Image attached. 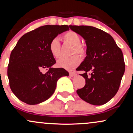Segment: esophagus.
<instances>
[{
  "mask_svg": "<svg viewBox=\"0 0 133 133\" xmlns=\"http://www.w3.org/2000/svg\"><path fill=\"white\" fill-rule=\"evenodd\" d=\"M76 75V74L74 72H69V76H71V77H73V76H74Z\"/></svg>",
  "mask_w": 133,
  "mask_h": 133,
  "instance_id": "34e87169",
  "label": "esophagus"
}]
</instances>
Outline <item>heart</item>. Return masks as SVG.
<instances>
[{"mask_svg":"<svg viewBox=\"0 0 133 133\" xmlns=\"http://www.w3.org/2000/svg\"><path fill=\"white\" fill-rule=\"evenodd\" d=\"M63 39L65 42L74 46V49L72 51V54H75L77 53L81 56H84L86 54V49L81 44V39L75 32H67L63 35ZM49 49L53 57L55 58H59L61 57V44L57 38L52 39L49 43ZM80 57L77 55H74L68 58H61L58 61L57 65L65 69L72 70L76 68L80 64Z\"/></svg>","mask_w":133,"mask_h":133,"instance_id":"b5f03b06","label":"heart"}]
</instances>
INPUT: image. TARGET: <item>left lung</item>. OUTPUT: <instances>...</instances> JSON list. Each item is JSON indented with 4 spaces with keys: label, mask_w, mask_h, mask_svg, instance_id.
Masks as SVG:
<instances>
[{
    "label": "left lung",
    "mask_w": 133,
    "mask_h": 133,
    "mask_svg": "<svg viewBox=\"0 0 133 133\" xmlns=\"http://www.w3.org/2000/svg\"><path fill=\"white\" fill-rule=\"evenodd\" d=\"M70 29L86 41V57L77 71L86 80L84 88L77 90L79 97L87 103L100 106L116 95L125 71L123 54L111 35L88 25H69ZM92 71L90 76L87 72Z\"/></svg>",
    "instance_id": "1"
}]
</instances>
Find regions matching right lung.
I'll return each instance as SVG.
<instances>
[{"instance_id":"1","label":"right lung","mask_w":133,"mask_h":133,"mask_svg":"<svg viewBox=\"0 0 133 133\" xmlns=\"http://www.w3.org/2000/svg\"><path fill=\"white\" fill-rule=\"evenodd\" d=\"M69 30L67 25H46L20 38L10 54L7 76L21 101L30 105L45 101L54 92L58 79L69 76L64 69L52 67L56 60L49 49L52 39Z\"/></svg>"}]
</instances>
